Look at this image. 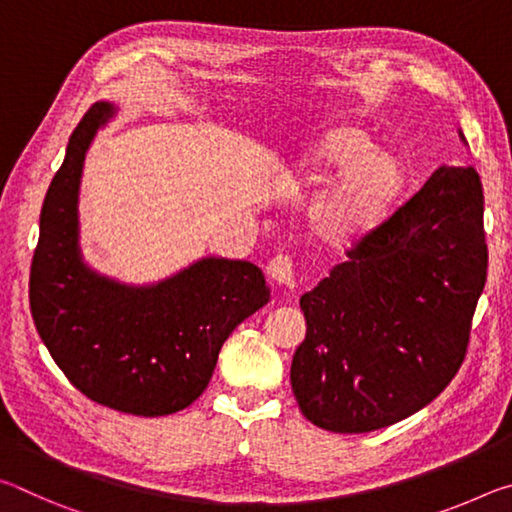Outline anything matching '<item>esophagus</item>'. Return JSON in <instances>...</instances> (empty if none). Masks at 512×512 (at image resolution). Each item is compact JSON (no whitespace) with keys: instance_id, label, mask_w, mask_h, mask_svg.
Returning a JSON list of instances; mask_svg holds the SVG:
<instances>
[{"instance_id":"34e87169","label":"esophagus","mask_w":512,"mask_h":512,"mask_svg":"<svg viewBox=\"0 0 512 512\" xmlns=\"http://www.w3.org/2000/svg\"><path fill=\"white\" fill-rule=\"evenodd\" d=\"M266 271H268V275H271V280L275 284H280V287H284V289L296 287V273H293V262L289 257H284V255L273 257L271 262H268Z\"/></svg>"}]
</instances>
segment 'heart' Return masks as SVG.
I'll return each mask as SVG.
<instances>
[{
  "instance_id": "heart-1",
  "label": "heart",
  "mask_w": 512,
  "mask_h": 512,
  "mask_svg": "<svg viewBox=\"0 0 512 512\" xmlns=\"http://www.w3.org/2000/svg\"><path fill=\"white\" fill-rule=\"evenodd\" d=\"M298 185L329 183L307 212L314 239L350 248L375 232L400 196L402 162L375 149L372 135L357 124H334L300 146L289 162Z\"/></svg>"
}]
</instances>
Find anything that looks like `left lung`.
I'll list each match as a JSON object with an SVG mask.
<instances>
[{"mask_svg": "<svg viewBox=\"0 0 512 512\" xmlns=\"http://www.w3.org/2000/svg\"><path fill=\"white\" fill-rule=\"evenodd\" d=\"M485 275L479 173L440 167L300 298L307 336L291 388L302 415L366 433L436 400L465 359Z\"/></svg>", "mask_w": 512, "mask_h": 512, "instance_id": "1", "label": "left lung"}]
</instances>
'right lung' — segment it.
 <instances>
[{
	"instance_id": "right-lung-1",
	"label": "right lung",
	"mask_w": 512,
	"mask_h": 512,
	"mask_svg": "<svg viewBox=\"0 0 512 512\" xmlns=\"http://www.w3.org/2000/svg\"><path fill=\"white\" fill-rule=\"evenodd\" d=\"M117 106L97 101L69 137L40 212L31 316L56 366L90 400L158 418L187 409L212 379L221 345L271 298L244 259L201 257L151 284H126L85 262L81 178L94 137Z\"/></svg>"
}]
</instances>
